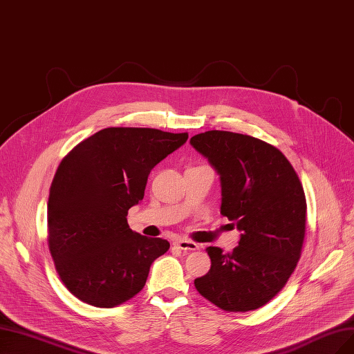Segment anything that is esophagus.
Returning a JSON list of instances; mask_svg holds the SVG:
<instances>
[{
	"mask_svg": "<svg viewBox=\"0 0 354 354\" xmlns=\"http://www.w3.org/2000/svg\"><path fill=\"white\" fill-rule=\"evenodd\" d=\"M174 247L183 250V251H196L199 250V244H196L194 241H190V239H177V241L173 243Z\"/></svg>",
	"mask_w": 354,
	"mask_h": 354,
	"instance_id": "esophagus-1",
	"label": "esophagus"
}]
</instances>
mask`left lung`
<instances>
[{
  "label": "left lung",
  "mask_w": 354,
  "mask_h": 354,
  "mask_svg": "<svg viewBox=\"0 0 354 354\" xmlns=\"http://www.w3.org/2000/svg\"><path fill=\"white\" fill-rule=\"evenodd\" d=\"M190 144L221 176V214L241 231L231 252L207 247L210 270L194 280L203 298L228 313H247L283 289L301 259L306 199L292 164L250 135L207 131Z\"/></svg>",
  "instance_id": "obj_1"
}]
</instances>
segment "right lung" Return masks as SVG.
Masks as SVG:
<instances>
[{"label":"right lung","mask_w":354,"mask_h":354,"mask_svg":"<svg viewBox=\"0 0 354 354\" xmlns=\"http://www.w3.org/2000/svg\"><path fill=\"white\" fill-rule=\"evenodd\" d=\"M187 138V132L106 128L65 155L49 190L48 244L75 298L113 308L142 290L152 261L169 243L132 231L126 216L144 199L151 169Z\"/></svg>","instance_id":"1"}]
</instances>
